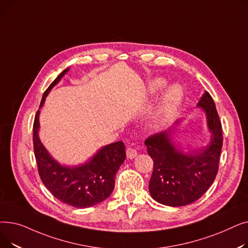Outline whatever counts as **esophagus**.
<instances>
[{
    "instance_id": "1",
    "label": "esophagus",
    "mask_w": 248,
    "mask_h": 248,
    "mask_svg": "<svg viewBox=\"0 0 248 248\" xmlns=\"http://www.w3.org/2000/svg\"><path fill=\"white\" fill-rule=\"evenodd\" d=\"M137 155H138V152H137V150L135 148L128 147L126 149V155H127L128 159H135L137 157Z\"/></svg>"
}]
</instances>
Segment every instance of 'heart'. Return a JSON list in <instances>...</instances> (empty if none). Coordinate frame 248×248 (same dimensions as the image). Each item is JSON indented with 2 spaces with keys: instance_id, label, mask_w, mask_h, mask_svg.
I'll use <instances>...</instances> for the list:
<instances>
[{
  "instance_id": "b5f03b06",
  "label": "heart",
  "mask_w": 248,
  "mask_h": 248,
  "mask_svg": "<svg viewBox=\"0 0 248 248\" xmlns=\"http://www.w3.org/2000/svg\"><path fill=\"white\" fill-rule=\"evenodd\" d=\"M167 85V80L163 77L153 79L149 88L152 93H158ZM184 97V90L179 84H172L167 87L160 98L157 108L148 123L149 129L152 133H159L171 124L181 106Z\"/></svg>"
}]
</instances>
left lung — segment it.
I'll return each mask as SVG.
<instances>
[{
    "label": "left lung",
    "instance_id": "obj_1",
    "mask_svg": "<svg viewBox=\"0 0 248 248\" xmlns=\"http://www.w3.org/2000/svg\"><path fill=\"white\" fill-rule=\"evenodd\" d=\"M205 112L210 140L200 149L184 152L175 140L178 121L168 131L155 134L145 140L148 154L154 161L149 191L157 202L179 207L197 201L210 188L218 172L222 127L211 95L205 91L197 103Z\"/></svg>",
    "mask_w": 248,
    "mask_h": 248
}]
</instances>
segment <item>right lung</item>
<instances>
[{
  "instance_id": "obj_1",
  "label": "right lung",
  "mask_w": 248,
  "mask_h": 248,
  "mask_svg": "<svg viewBox=\"0 0 248 248\" xmlns=\"http://www.w3.org/2000/svg\"><path fill=\"white\" fill-rule=\"evenodd\" d=\"M69 71L63 70L43 94L40 108L46 96ZM39 109L33 125L34 153L38 172L45 187L61 202L76 208L93 207L108 199L114 188L115 175L125 160L124 144L120 140L99 149L84 164L66 166L57 162L39 138Z\"/></svg>"
}]
</instances>
